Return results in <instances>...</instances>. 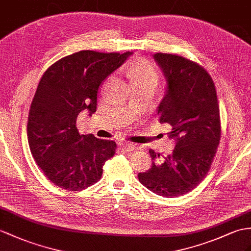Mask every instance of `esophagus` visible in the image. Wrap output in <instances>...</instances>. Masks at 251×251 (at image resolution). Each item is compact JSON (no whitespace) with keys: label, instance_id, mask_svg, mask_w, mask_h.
I'll return each mask as SVG.
<instances>
[{"label":"esophagus","instance_id":"34e87169","mask_svg":"<svg viewBox=\"0 0 251 251\" xmlns=\"http://www.w3.org/2000/svg\"><path fill=\"white\" fill-rule=\"evenodd\" d=\"M119 147H120V149H122L126 152H132L135 150V146H134L133 144H130V143H120Z\"/></svg>","mask_w":251,"mask_h":251}]
</instances>
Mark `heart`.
<instances>
[{
  "label": "heart",
  "instance_id": "1",
  "mask_svg": "<svg viewBox=\"0 0 251 251\" xmlns=\"http://www.w3.org/2000/svg\"><path fill=\"white\" fill-rule=\"evenodd\" d=\"M126 73L129 76L134 87L153 86L156 88L160 82V73L153 63L146 59L136 60L126 67ZM109 82V78L104 83V86Z\"/></svg>",
  "mask_w": 251,
  "mask_h": 251
}]
</instances>
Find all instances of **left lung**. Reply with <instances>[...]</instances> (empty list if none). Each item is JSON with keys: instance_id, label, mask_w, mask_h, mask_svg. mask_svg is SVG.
<instances>
[{"instance_id": "1", "label": "left lung", "mask_w": 251, "mask_h": 251, "mask_svg": "<svg viewBox=\"0 0 251 251\" xmlns=\"http://www.w3.org/2000/svg\"><path fill=\"white\" fill-rule=\"evenodd\" d=\"M154 59L168 82L158 120L172 126L168 135L176 148L161 162L160 153L150 149L152 166L138 179L156 195L179 197L205 178L216 154L222 133L217 94L209 72L198 63L169 53H156Z\"/></svg>"}]
</instances>
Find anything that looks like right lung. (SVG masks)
<instances>
[{
    "label": "right lung",
    "mask_w": 251,
    "mask_h": 251,
    "mask_svg": "<svg viewBox=\"0 0 251 251\" xmlns=\"http://www.w3.org/2000/svg\"><path fill=\"white\" fill-rule=\"evenodd\" d=\"M131 53L79 51L45 71L27 117V139L35 162L54 185L77 192L101 179L117 145L93 134L79 135L78 114L97 109L101 83Z\"/></svg>",
    "instance_id": "add662e5"
}]
</instances>
